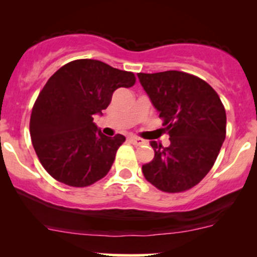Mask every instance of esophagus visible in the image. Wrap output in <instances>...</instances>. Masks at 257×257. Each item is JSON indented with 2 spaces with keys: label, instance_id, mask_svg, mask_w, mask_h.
I'll use <instances>...</instances> for the list:
<instances>
[{
  "label": "esophagus",
  "instance_id": "esophagus-1",
  "mask_svg": "<svg viewBox=\"0 0 257 257\" xmlns=\"http://www.w3.org/2000/svg\"><path fill=\"white\" fill-rule=\"evenodd\" d=\"M129 141H131L133 145H137V146L144 145V144H145V140H143V139L138 137H129Z\"/></svg>",
  "mask_w": 257,
  "mask_h": 257
}]
</instances>
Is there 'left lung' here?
Listing matches in <instances>:
<instances>
[{
    "mask_svg": "<svg viewBox=\"0 0 257 257\" xmlns=\"http://www.w3.org/2000/svg\"><path fill=\"white\" fill-rule=\"evenodd\" d=\"M170 145L152 141L155 158L143 166L149 182L175 193L196 186L213 168L226 138V111L205 81L181 71L138 73Z\"/></svg>",
    "mask_w": 257,
    "mask_h": 257,
    "instance_id": "1",
    "label": "left lung"
}]
</instances>
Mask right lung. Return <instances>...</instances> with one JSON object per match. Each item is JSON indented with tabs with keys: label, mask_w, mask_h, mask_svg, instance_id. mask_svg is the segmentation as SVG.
Returning a JSON list of instances; mask_svg holds the SVG:
<instances>
[{
	"label": "right lung",
	"mask_w": 257,
	"mask_h": 257,
	"mask_svg": "<svg viewBox=\"0 0 257 257\" xmlns=\"http://www.w3.org/2000/svg\"><path fill=\"white\" fill-rule=\"evenodd\" d=\"M134 83L133 72L91 59L64 65L48 79L32 108L30 135L49 175L85 187L110 172L125 138L106 137L93 119L110 105L114 90Z\"/></svg>",
	"instance_id": "add662e5"
}]
</instances>
